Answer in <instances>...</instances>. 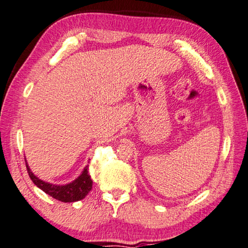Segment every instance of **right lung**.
<instances>
[{
    "label": "right lung",
    "instance_id": "right-lung-1",
    "mask_svg": "<svg viewBox=\"0 0 248 248\" xmlns=\"http://www.w3.org/2000/svg\"><path fill=\"white\" fill-rule=\"evenodd\" d=\"M26 168H27L29 177L36 186L41 188L43 191H45L47 195L52 196L53 199L64 203L77 202V201L85 199L86 195L91 191L92 186H93V180L91 179L90 173H88V166L85 168L77 179L68 185H63V186H57V185L45 183V181L34 176L27 163H26Z\"/></svg>",
    "mask_w": 248,
    "mask_h": 248
}]
</instances>
